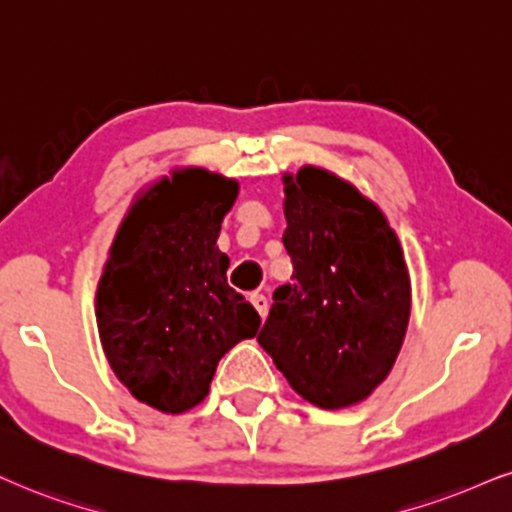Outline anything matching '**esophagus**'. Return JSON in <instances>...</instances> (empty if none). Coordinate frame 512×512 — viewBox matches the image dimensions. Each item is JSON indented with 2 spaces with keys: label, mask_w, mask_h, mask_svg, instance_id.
Listing matches in <instances>:
<instances>
[{
  "label": "esophagus",
  "mask_w": 512,
  "mask_h": 512,
  "mask_svg": "<svg viewBox=\"0 0 512 512\" xmlns=\"http://www.w3.org/2000/svg\"><path fill=\"white\" fill-rule=\"evenodd\" d=\"M251 299V304H254V308L258 311V315H261V318H266L268 315V299L263 294H258V292H254L249 296Z\"/></svg>",
  "instance_id": "esophagus-1"
}]
</instances>
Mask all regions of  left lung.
<instances>
[{
  "mask_svg": "<svg viewBox=\"0 0 512 512\" xmlns=\"http://www.w3.org/2000/svg\"><path fill=\"white\" fill-rule=\"evenodd\" d=\"M294 273L275 289L258 344L301 399L361 403L387 380L406 339L410 275L380 206L318 166L282 175Z\"/></svg>",
  "mask_w": 512,
  "mask_h": 512,
  "instance_id": "obj_1",
  "label": "left lung"
}]
</instances>
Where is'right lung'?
<instances>
[{
	"mask_svg": "<svg viewBox=\"0 0 512 512\" xmlns=\"http://www.w3.org/2000/svg\"><path fill=\"white\" fill-rule=\"evenodd\" d=\"M239 182L206 168H173L137 194L118 225L97 285L106 361L137 401L185 413L206 399L216 365L261 327L227 285L220 223Z\"/></svg>",
	"mask_w": 512,
	"mask_h": 512,
	"instance_id": "obj_1",
	"label": "right lung"
}]
</instances>
